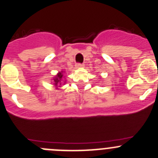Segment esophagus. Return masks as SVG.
Listing matches in <instances>:
<instances>
[{
	"label": "esophagus",
	"mask_w": 158,
	"mask_h": 158,
	"mask_svg": "<svg viewBox=\"0 0 158 158\" xmlns=\"http://www.w3.org/2000/svg\"><path fill=\"white\" fill-rule=\"evenodd\" d=\"M83 64H81V63H76V69H79V68H80V67H82L83 66Z\"/></svg>",
	"instance_id": "1"
}]
</instances>
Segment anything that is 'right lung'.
Masks as SVG:
<instances>
[{
    "label": "right lung",
    "instance_id": "right-lung-1",
    "mask_svg": "<svg viewBox=\"0 0 158 158\" xmlns=\"http://www.w3.org/2000/svg\"><path fill=\"white\" fill-rule=\"evenodd\" d=\"M62 73H59V74L56 76V77L54 79V85H56V86H58L59 85H61V84H62L61 83V82H62Z\"/></svg>",
    "mask_w": 158,
    "mask_h": 158
}]
</instances>
